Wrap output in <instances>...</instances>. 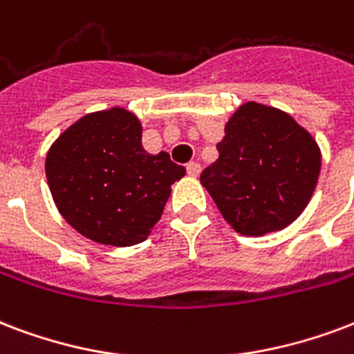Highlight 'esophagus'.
Wrapping results in <instances>:
<instances>
[{
  "mask_svg": "<svg viewBox=\"0 0 354 354\" xmlns=\"http://www.w3.org/2000/svg\"><path fill=\"white\" fill-rule=\"evenodd\" d=\"M187 174L193 178L198 176V174H201V165H198L196 161H191V163H187Z\"/></svg>",
  "mask_w": 354,
  "mask_h": 354,
  "instance_id": "34e87169",
  "label": "esophagus"
}]
</instances>
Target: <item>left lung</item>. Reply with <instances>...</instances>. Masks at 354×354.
I'll return each instance as SVG.
<instances>
[{
	"label": "left lung",
	"mask_w": 354,
	"mask_h": 354,
	"mask_svg": "<svg viewBox=\"0 0 354 354\" xmlns=\"http://www.w3.org/2000/svg\"><path fill=\"white\" fill-rule=\"evenodd\" d=\"M217 150L219 158L202 171L201 183L237 234L279 232L308 206L321 150L288 113L245 102L228 118Z\"/></svg>",
	"instance_id": "obj_1"
}]
</instances>
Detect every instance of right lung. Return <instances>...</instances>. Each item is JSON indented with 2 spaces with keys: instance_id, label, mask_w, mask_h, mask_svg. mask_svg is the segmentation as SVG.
Returning <instances> with one entry per match:
<instances>
[{
  "instance_id": "1",
  "label": "right lung",
  "mask_w": 354,
  "mask_h": 354,
  "mask_svg": "<svg viewBox=\"0 0 354 354\" xmlns=\"http://www.w3.org/2000/svg\"><path fill=\"white\" fill-rule=\"evenodd\" d=\"M141 120L124 107L88 113L59 135L46 178L63 219L100 245L145 241L185 176L167 152L148 153Z\"/></svg>"
}]
</instances>
